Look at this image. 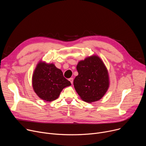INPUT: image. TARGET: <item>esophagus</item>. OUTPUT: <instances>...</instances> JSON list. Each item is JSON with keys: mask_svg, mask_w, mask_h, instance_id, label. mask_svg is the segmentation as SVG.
Returning <instances> with one entry per match:
<instances>
[{"mask_svg": "<svg viewBox=\"0 0 146 146\" xmlns=\"http://www.w3.org/2000/svg\"><path fill=\"white\" fill-rule=\"evenodd\" d=\"M69 81L71 82V84H73V78H70L69 79Z\"/></svg>", "mask_w": 146, "mask_h": 146, "instance_id": "esophagus-1", "label": "esophagus"}]
</instances>
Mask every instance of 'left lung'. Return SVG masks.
<instances>
[{
	"label": "left lung",
	"instance_id": "8db88e82",
	"mask_svg": "<svg viewBox=\"0 0 146 146\" xmlns=\"http://www.w3.org/2000/svg\"><path fill=\"white\" fill-rule=\"evenodd\" d=\"M77 70L73 84L81 99L88 103L101 99L109 87L108 71L102 60L96 56L88 57L78 62Z\"/></svg>",
	"mask_w": 146,
	"mask_h": 146
}]
</instances>
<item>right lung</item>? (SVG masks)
I'll return each instance as SVG.
<instances>
[{
    "label": "right lung",
    "mask_w": 146,
    "mask_h": 146,
    "mask_svg": "<svg viewBox=\"0 0 146 146\" xmlns=\"http://www.w3.org/2000/svg\"><path fill=\"white\" fill-rule=\"evenodd\" d=\"M70 85V82L64 77L62 72L53 64L39 62L33 76L34 92L46 102L57 99L62 90Z\"/></svg>",
    "instance_id": "right-lung-1"
}]
</instances>
